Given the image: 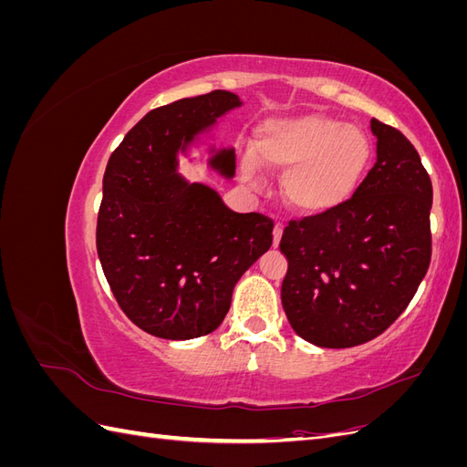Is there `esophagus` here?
Listing matches in <instances>:
<instances>
[{
    "label": "esophagus",
    "mask_w": 467,
    "mask_h": 467,
    "mask_svg": "<svg viewBox=\"0 0 467 467\" xmlns=\"http://www.w3.org/2000/svg\"><path fill=\"white\" fill-rule=\"evenodd\" d=\"M282 232H285V225H282V223H276V225H275V232H273V245H275V247H278V244H280Z\"/></svg>",
    "instance_id": "obj_1"
}]
</instances>
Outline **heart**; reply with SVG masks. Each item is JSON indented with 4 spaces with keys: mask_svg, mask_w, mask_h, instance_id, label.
<instances>
[{
    "mask_svg": "<svg viewBox=\"0 0 467 467\" xmlns=\"http://www.w3.org/2000/svg\"><path fill=\"white\" fill-rule=\"evenodd\" d=\"M253 158L266 171H286L282 194L290 208L321 214L357 192L372 161V144L357 126L325 115H302L261 124ZM242 171L251 182L257 179L251 158L244 160Z\"/></svg>",
    "mask_w": 467,
    "mask_h": 467,
    "instance_id": "obj_1",
    "label": "heart"
}]
</instances>
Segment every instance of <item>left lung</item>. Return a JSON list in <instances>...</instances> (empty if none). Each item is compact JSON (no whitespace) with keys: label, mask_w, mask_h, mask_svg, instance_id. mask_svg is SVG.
Segmentation results:
<instances>
[{"label":"left lung","mask_w":467,"mask_h":467,"mask_svg":"<svg viewBox=\"0 0 467 467\" xmlns=\"http://www.w3.org/2000/svg\"><path fill=\"white\" fill-rule=\"evenodd\" d=\"M378 160L345 204L290 220L282 307L292 329L323 348L368 343L398 319L425 278L432 182L415 146L372 119Z\"/></svg>","instance_id":"obj_1"}]
</instances>
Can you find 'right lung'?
<instances>
[{
  "instance_id": "add662e5",
  "label": "right lung",
  "mask_w": 467,
  "mask_h": 467,
  "mask_svg": "<svg viewBox=\"0 0 467 467\" xmlns=\"http://www.w3.org/2000/svg\"><path fill=\"white\" fill-rule=\"evenodd\" d=\"M242 105L230 91L150 110L110 153L97 216V253L115 298L140 329L185 341L220 327L237 280L273 245L275 223L237 214L220 194L177 175V153ZM210 165L235 173V151Z\"/></svg>"
}]
</instances>
